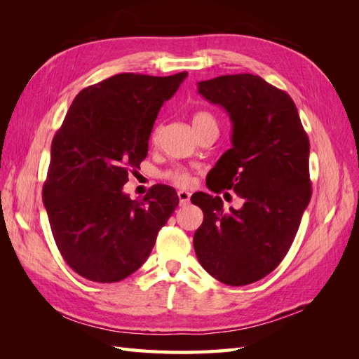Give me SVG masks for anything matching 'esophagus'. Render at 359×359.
Masks as SVG:
<instances>
[{"mask_svg":"<svg viewBox=\"0 0 359 359\" xmlns=\"http://www.w3.org/2000/svg\"><path fill=\"white\" fill-rule=\"evenodd\" d=\"M190 196H191V194L189 191H186V190H180L178 191V199H180L181 205L190 203Z\"/></svg>","mask_w":359,"mask_h":359,"instance_id":"34e87169","label":"esophagus"}]
</instances>
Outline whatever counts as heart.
<instances>
[{
    "mask_svg": "<svg viewBox=\"0 0 359 359\" xmlns=\"http://www.w3.org/2000/svg\"><path fill=\"white\" fill-rule=\"evenodd\" d=\"M211 121H215V119L210 112H198L193 116V127L199 126V124H205V123H211ZM158 135H160V127L157 126L153 130V133H151V142L156 144L158 140ZM161 177H163V180L169 181L170 184H173V186H177V187H187L191 184V173L181 166H173V168L168 169L166 172H163Z\"/></svg>",
    "mask_w": 359,
    "mask_h": 359,
    "instance_id": "b5f03b06",
    "label": "heart"
}]
</instances>
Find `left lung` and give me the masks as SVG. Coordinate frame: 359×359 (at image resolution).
Returning <instances> with one entry per match:
<instances>
[{
	"instance_id": "obj_1",
	"label": "left lung",
	"mask_w": 359,
	"mask_h": 359,
	"mask_svg": "<svg viewBox=\"0 0 359 359\" xmlns=\"http://www.w3.org/2000/svg\"><path fill=\"white\" fill-rule=\"evenodd\" d=\"M198 85L233 124L232 148L206 186L217 194L233 190L244 205L224 211L220 196L194 193L191 202L203 211L194 252L214 278L245 286L273 273L295 240L311 198L309 136L290 95L260 76L226 74Z\"/></svg>"
}]
</instances>
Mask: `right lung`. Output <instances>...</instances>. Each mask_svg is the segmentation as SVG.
<instances>
[{"label":"right lung","instance_id":"1","mask_svg":"<svg viewBox=\"0 0 359 359\" xmlns=\"http://www.w3.org/2000/svg\"><path fill=\"white\" fill-rule=\"evenodd\" d=\"M186 78L121 73L86 86L53 136L43 203L62 259L83 278L115 283L133 274L178 206L169 186L156 184L142 201L123 186L148 154L160 107Z\"/></svg>","mask_w":359,"mask_h":359}]
</instances>
